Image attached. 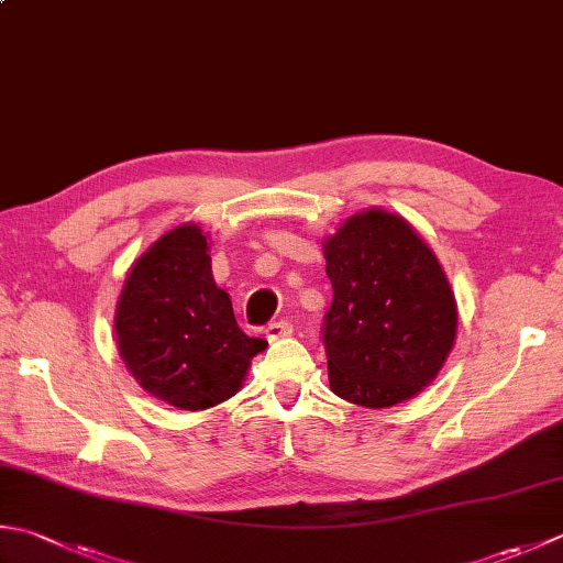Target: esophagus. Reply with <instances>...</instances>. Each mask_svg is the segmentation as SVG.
Listing matches in <instances>:
<instances>
[{"instance_id": "obj_1", "label": "esophagus", "mask_w": 563, "mask_h": 563, "mask_svg": "<svg viewBox=\"0 0 563 563\" xmlns=\"http://www.w3.org/2000/svg\"><path fill=\"white\" fill-rule=\"evenodd\" d=\"M292 334V324L288 322V319H278V322H271L266 327V336L268 341H278V339H285Z\"/></svg>"}]
</instances>
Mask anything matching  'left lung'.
<instances>
[{
    "mask_svg": "<svg viewBox=\"0 0 563 563\" xmlns=\"http://www.w3.org/2000/svg\"><path fill=\"white\" fill-rule=\"evenodd\" d=\"M334 300L322 341L329 385L380 410L415 398L437 378L456 339L454 290L420 234L373 207L324 241Z\"/></svg>",
    "mask_w": 563,
    "mask_h": 563,
    "instance_id": "left-lung-1",
    "label": "left lung"
}]
</instances>
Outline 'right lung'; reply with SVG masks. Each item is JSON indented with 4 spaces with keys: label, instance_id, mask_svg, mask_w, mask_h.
<instances>
[{
    "label": "right lung",
    "instance_id": "add662e5",
    "mask_svg": "<svg viewBox=\"0 0 563 563\" xmlns=\"http://www.w3.org/2000/svg\"><path fill=\"white\" fill-rule=\"evenodd\" d=\"M114 332L141 388L180 410H207L236 395L251 358L268 346L239 329L197 224L170 229L141 253L119 295Z\"/></svg>",
    "mask_w": 563,
    "mask_h": 563
}]
</instances>
